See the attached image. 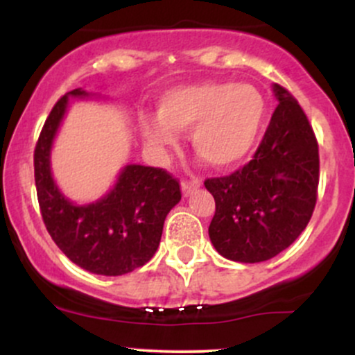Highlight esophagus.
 <instances>
[{
    "instance_id": "obj_1",
    "label": "esophagus",
    "mask_w": 355,
    "mask_h": 355,
    "mask_svg": "<svg viewBox=\"0 0 355 355\" xmlns=\"http://www.w3.org/2000/svg\"><path fill=\"white\" fill-rule=\"evenodd\" d=\"M198 187H200V183L198 182H182V193L183 197H189V195L191 193L193 190H197Z\"/></svg>"
}]
</instances>
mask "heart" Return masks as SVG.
Segmentation results:
<instances>
[{
  "mask_svg": "<svg viewBox=\"0 0 355 355\" xmlns=\"http://www.w3.org/2000/svg\"><path fill=\"white\" fill-rule=\"evenodd\" d=\"M266 116V98L254 85L200 81L164 93L158 118L144 116L141 128L157 148L175 146V132L190 130L193 152L215 168H227L254 150Z\"/></svg>",
  "mask_w": 355,
  "mask_h": 355,
  "instance_id": "heart-1",
  "label": "heart"
}]
</instances>
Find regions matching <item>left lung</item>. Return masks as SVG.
I'll return each mask as SVG.
<instances>
[{"label": "left lung", "instance_id": "8db88e82", "mask_svg": "<svg viewBox=\"0 0 355 355\" xmlns=\"http://www.w3.org/2000/svg\"><path fill=\"white\" fill-rule=\"evenodd\" d=\"M279 100L250 162L227 177L207 178L215 198L214 247L234 262L272 259L295 242L311 220L319 187V145L297 100L274 85Z\"/></svg>", "mask_w": 355, "mask_h": 355}]
</instances>
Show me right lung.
I'll use <instances>...</instances> for the list:
<instances>
[{"label":"right lung","mask_w":355,"mask_h":355,"mask_svg":"<svg viewBox=\"0 0 355 355\" xmlns=\"http://www.w3.org/2000/svg\"><path fill=\"white\" fill-rule=\"evenodd\" d=\"M85 98L76 88L61 96L44 121L35 148V183L48 234L73 263L98 275H123L145 266L157 252L166 214L180 202V183L166 170L126 165L100 200L76 205L51 177L50 153L68 98Z\"/></svg>","instance_id":"obj_1"}]
</instances>
